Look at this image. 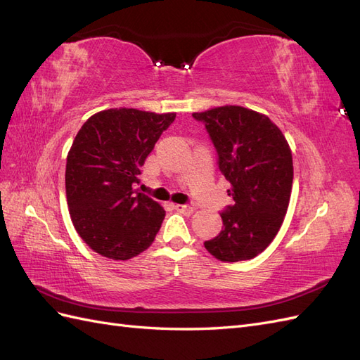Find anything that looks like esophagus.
<instances>
[{
  "label": "esophagus",
  "instance_id": "esophagus-1",
  "mask_svg": "<svg viewBox=\"0 0 360 360\" xmlns=\"http://www.w3.org/2000/svg\"><path fill=\"white\" fill-rule=\"evenodd\" d=\"M174 209H176V210L180 212V213H184V214L193 213V207L186 205V204H176V205H174Z\"/></svg>",
  "mask_w": 360,
  "mask_h": 360
}]
</instances>
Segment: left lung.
I'll list each match as a JSON object with an SVG mask.
<instances>
[{"label": "left lung", "instance_id": "left-lung-1", "mask_svg": "<svg viewBox=\"0 0 360 360\" xmlns=\"http://www.w3.org/2000/svg\"><path fill=\"white\" fill-rule=\"evenodd\" d=\"M192 117L209 132L234 200L221 213L222 231L204 246L226 263L254 258L284 222L292 186L290 146L267 115L243 106L225 105Z\"/></svg>", "mask_w": 360, "mask_h": 360}]
</instances>
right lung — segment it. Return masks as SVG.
<instances>
[{"mask_svg":"<svg viewBox=\"0 0 360 360\" xmlns=\"http://www.w3.org/2000/svg\"><path fill=\"white\" fill-rule=\"evenodd\" d=\"M176 114L112 108L79 129L66 163V197L75 230L111 259L139 255L162 225L163 207L141 193V167Z\"/></svg>","mask_w":360,"mask_h":360,"instance_id":"add662e5","label":"right lung"}]
</instances>
